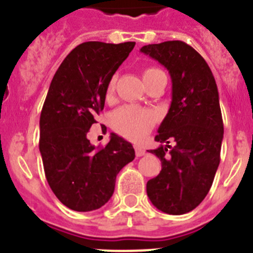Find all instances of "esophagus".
<instances>
[{
  "mask_svg": "<svg viewBox=\"0 0 253 253\" xmlns=\"http://www.w3.org/2000/svg\"><path fill=\"white\" fill-rule=\"evenodd\" d=\"M134 148H135V154H137V157H142V156H144V154H146V151H144L142 147L135 146Z\"/></svg>",
  "mask_w": 253,
  "mask_h": 253,
  "instance_id": "34e87169",
  "label": "esophagus"
}]
</instances>
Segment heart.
<instances>
[{
	"label": "heart",
	"instance_id": "1",
	"mask_svg": "<svg viewBox=\"0 0 253 253\" xmlns=\"http://www.w3.org/2000/svg\"><path fill=\"white\" fill-rule=\"evenodd\" d=\"M160 72L157 68H147L143 71V80H147L154 73ZM115 78H111L107 84L106 95L111 97L115 91ZM157 122V116L152 111L137 106H123L111 116V126L116 133L130 140H139L151 131Z\"/></svg>",
	"mask_w": 253,
	"mask_h": 253
}]
</instances>
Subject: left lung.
Masks as SVG:
<instances>
[{"instance_id": "1", "label": "left lung", "mask_w": 253, "mask_h": 253, "mask_svg": "<svg viewBox=\"0 0 253 253\" xmlns=\"http://www.w3.org/2000/svg\"><path fill=\"white\" fill-rule=\"evenodd\" d=\"M140 51L167 68L172 81L171 106L154 138L166 144L151 149L162 169L147 182V195L163 213L181 215L204 200L220 162L224 129L218 87L204 58L184 42L149 44Z\"/></svg>"}]
</instances>
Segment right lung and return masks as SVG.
Returning <instances> with one entry per match:
<instances>
[{"label":"right lung","mask_w":253,"mask_h":253,"mask_svg":"<svg viewBox=\"0 0 253 253\" xmlns=\"http://www.w3.org/2000/svg\"><path fill=\"white\" fill-rule=\"evenodd\" d=\"M135 43L86 42L62 62L40 114L39 149L51 191L76 211H91L114 194L116 175L134 160L130 143L110 134L104 148L87 139L105 106L107 84Z\"/></svg>","instance_id":"1"}]
</instances>
